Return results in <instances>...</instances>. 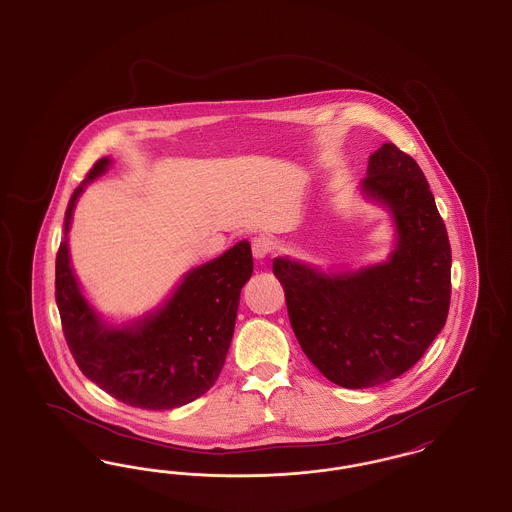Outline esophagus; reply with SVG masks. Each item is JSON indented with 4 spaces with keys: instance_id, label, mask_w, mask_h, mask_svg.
Segmentation results:
<instances>
[{
    "instance_id": "1",
    "label": "esophagus",
    "mask_w": 512,
    "mask_h": 512,
    "mask_svg": "<svg viewBox=\"0 0 512 512\" xmlns=\"http://www.w3.org/2000/svg\"><path fill=\"white\" fill-rule=\"evenodd\" d=\"M270 251H272V242L265 238V236H259V238H253L251 240V253H253V257L257 259V261H263V259H267L268 255H270Z\"/></svg>"
}]
</instances>
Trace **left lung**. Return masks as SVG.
Segmentation results:
<instances>
[{
	"instance_id": "obj_1",
	"label": "left lung",
	"mask_w": 512,
	"mask_h": 512,
	"mask_svg": "<svg viewBox=\"0 0 512 512\" xmlns=\"http://www.w3.org/2000/svg\"><path fill=\"white\" fill-rule=\"evenodd\" d=\"M363 190L395 217L399 242L388 263L330 276L282 257L272 263L301 349L330 382L353 390L413 368L451 301V245L413 157L384 144L370 155Z\"/></svg>"
}]
</instances>
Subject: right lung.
<instances>
[{"instance_id": "1", "label": "right lung", "mask_w": 512, "mask_h": 512, "mask_svg": "<svg viewBox=\"0 0 512 512\" xmlns=\"http://www.w3.org/2000/svg\"><path fill=\"white\" fill-rule=\"evenodd\" d=\"M99 159L74 190L65 211V236L76 197L107 169ZM253 274L249 242L194 268L171 301L132 328L99 322L78 290L67 240L55 257V301L61 326L82 374L111 397L138 409L182 407L215 384L234 334L240 292Z\"/></svg>"}]
</instances>
